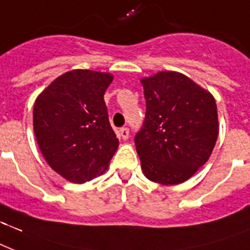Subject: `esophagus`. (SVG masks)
<instances>
[{"instance_id": "34e87169", "label": "esophagus", "mask_w": 250, "mask_h": 250, "mask_svg": "<svg viewBox=\"0 0 250 250\" xmlns=\"http://www.w3.org/2000/svg\"><path fill=\"white\" fill-rule=\"evenodd\" d=\"M119 135L124 139V141H126V139L129 138V129H127V127H121L119 130Z\"/></svg>"}]
</instances>
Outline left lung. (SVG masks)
<instances>
[{"label": "left lung", "instance_id": "obj_1", "mask_svg": "<svg viewBox=\"0 0 250 250\" xmlns=\"http://www.w3.org/2000/svg\"><path fill=\"white\" fill-rule=\"evenodd\" d=\"M141 83L146 117L134 142L143 173L163 185L184 183L214 150L219 133L215 99L176 71H160Z\"/></svg>", "mask_w": 250, "mask_h": 250}]
</instances>
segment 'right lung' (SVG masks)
I'll return each instance as SVG.
<instances>
[{
    "instance_id": "add662e5",
    "label": "right lung",
    "mask_w": 250,
    "mask_h": 250,
    "mask_svg": "<svg viewBox=\"0 0 250 250\" xmlns=\"http://www.w3.org/2000/svg\"><path fill=\"white\" fill-rule=\"evenodd\" d=\"M109 73L67 71L39 95L34 133L46 163L63 179L83 184L102 175L119 147L104 92Z\"/></svg>"
}]
</instances>
